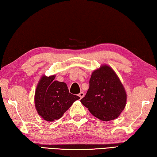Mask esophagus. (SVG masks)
I'll return each instance as SVG.
<instances>
[{"label":"esophagus","mask_w":157,"mask_h":157,"mask_svg":"<svg viewBox=\"0 0 157 157\" xmlns=\"http://www.w3.org/2000/svg\"><path fill=\"white\" fill-rule=\"evenodd\" d=\"M78 96L80 97V99H82V98L84 97V93H83V92H81V93L78 94Z\"/></svg>","instance_id":"esophagus-1"}]
</instances>
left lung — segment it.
<instances>
[{
  "instance_id": "obj_1",
  "label": "left lung",
  "mask_w": 157,
  "mask_h": 157,
  "mask_svg": "<svg viewBox=\"0 0 157 157\" xmlns=\"http://www.w3.org/2000/svg\"><path fill=\"white\" fill-rule=\"evenodd\" d=\"M89 84L86 94L80 101L83 105L101 121L118 118L125 107L127 94L114 71L102 65L92 73Z\"/></svg>"
}]
</instances>
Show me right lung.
Listing matches in <instances>:
<instances>
[{
    "label": "right lung",
    "instance_id": "1",
    "mask_svg": "<svg viewBox=\"0 0 157 157\" xmlns=\"http://www.w3.org/2000/svg\"><path fill=\"white\" fill-rule=\"evenodd\" d=\"M55 75L42 76L36 88L35 104L41 117L54 121L62 117L64 113L79 97L69 93L64 82L54 80Z\"/></svg>",
    "mask_w": 157,
    "mask_h": 157
}]
</instances>
